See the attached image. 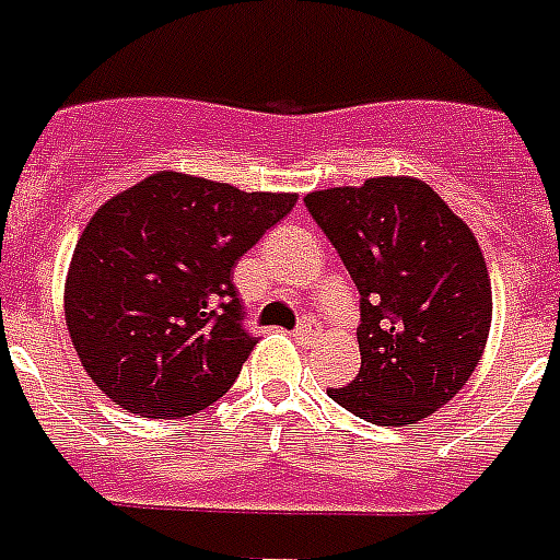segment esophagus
<instances>
[{
  "label": "esophagus",
  "mask_w": 560,
  "mask_h": 560,
  "mask_svg": "<svg viewBox=\"0 0 560 560\" xmlns=\"http://www.w3.org/2000/svg\"><path fill=\"white\" fill-rule=\"evenodd\" d=\"M317 338V326L312 324V320H303L298 329H294V341L301 343V347H312Z\"/></svg>",
  "instance_id": "obj_1"
}]
</instances>
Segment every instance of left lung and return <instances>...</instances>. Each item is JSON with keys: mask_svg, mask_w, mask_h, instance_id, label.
<instances>
[{"mask_svg": "<svg viewBox=\"0 0 560 560\" xmlns=\"http://www.w3.org/2000/svg\"><path fill=\"white\" fill-rule=\"evenodd\" d=\"M303 202L361 294V370L329 399L373 424L422 422L463 390L489 341L491 280L477 236L410 176Z\"/></svg>", "mask_w": 560, "mask_h": 560, "instance_id": "left-lung-1", "label": "left lung"}]
</instances>
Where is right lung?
Returning a JSON list of instances; mask_svg holds the SVG:
<instances>
[{
    "label": "right lung",
    "mask_w": 560,
    "mask_h": 560,
    "mask_svg": "<svg viewBox=\"0 0 560 560\" xmlns=\"http://www.w3.org/2000/svg\"><path fill=\"white\" fill-rule=\"evenodd\" d=\"M294 202L176 170L103 202L62 294L89 378L144 419H182L225 396L257 343L243 329L234 266Z\"/></svg>",
    "instance_id": "1"
}]
</instances>
